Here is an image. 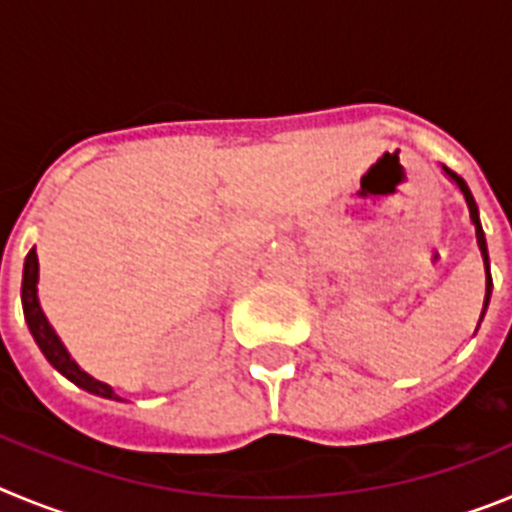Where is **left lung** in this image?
<instances>
[{"label": "left lung", "instance_id": "obj_1", "mask_svg": "<svg viewBox=\"0 0 512 512\" xmlns=\"http://www.w3.org/2000/svg\"><path fill=\"white\" fill-rule=\"evenodd\" d=\"M441 171L446 176H449L451 182L456 184V189H459L461 194H464V202H467V210H469V220H472L474 225V235H477V246H479V253H482V264H485V302H482V315H479V323H482V318H485L487 312V305H490V297H492V274H490V253H487V238H485V230H482V223H479V210H477V202H474L472 192H469L467 182L461 179V176H456L454 171L446 169V166H441ZM477 323V328H479Z\"/></svg>", "mask_w": 512, "mask_h": 512}]
</instances>
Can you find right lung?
<instances>
[{"label": "right lung", "instance_id": "add662e5", "mask_svg": "<svg viewBox=\"0 0 512 512\" xmlns=\"http://www.w3.org/2000/svg\"><path fill=\"white\" fill-rule=\"evenodd\" d=\"M38 279H40L38 253H35V248H30V253H27V259H25V269H22V312H25L27 328H30V333H33L35 343H38V348L43 351L45 359L51 361V366L56 369V372H61L63 377L69 379V382H74L76 387H81V390L92 392V395L97 397H107V400L122 402V397L112 390L110 384L94 379L92 374L84 372V369L71 359L69 348L63 346V341L58 338L53 325L48 323V318H45L43 307H40Z\"/></svg>", "mask_w": 512, "mask_h": 512}]
</instances>
